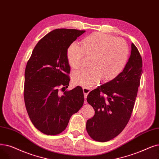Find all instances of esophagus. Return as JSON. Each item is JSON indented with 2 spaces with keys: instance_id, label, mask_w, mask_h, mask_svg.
Listing matches in <instances>:
<instances>
[{
  "instance_id": "34e87169",
  "label": "esophagus",
  "mask_w": 159,
  "mask_h": 159,
  "mask_svg": "<svg viewBox=\"0 0 159 159\" xmlns=\"http://www.w3.org/2000/svg\"><path fill=\"white\" fill-rule=\"evenodd\" d=\"M90 89L87 88V87H84V88H83V92H84V98H85V100H86V98H87V96L88 94L90 93ZM85 103H86V102H85Z\"/></svg>"
}]
</instances>
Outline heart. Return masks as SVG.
Instances as JSON below:
<instances>
[{"label":"heart","mask_w":159,"mask_h":159,"mask_svg":"<svg viewBox=\"0 0 159 159\" xmlns=\"http://www.w3.org/2000/svg\"><path fill=\"white\" fill-rule=\"evenodd\" d=\"M84 55L93 57L90 69L75 70L72 81L75 84L90 87L101 79L109 81L123 70L129 56V48L123 39L100 32L90 34L82 40L81 47L72 43L66 50V59L73 69L83 64Z\"/></svg>","instance_id":"heart-1"}]
</instances>
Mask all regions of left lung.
I'll use <instances>...</instances> for the list:
<instances>
[{
    "label": "left lung",
    "mask_w": 159,
    "mask_h": 159,
    "mask_svg": "<svg viewBox=\"0 0 159 159\" xmlns=\"http://www.w3.org/2000/svg\"><path fill=\"white\" fill-rule=\"evenodd\" d=\"M142 67V57L132 43L131 56L123 71L89 93L87 101L94 108L95 114L87 121L86 129L93 140L107 142L123 131L133 110Z\"/></svg>",
    "instance_id": "1"
}]
</instances>
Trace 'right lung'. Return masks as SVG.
<instances>
[{
	"instance_id": "1",
	"label": "right lung",
	"mask_w": 159,
	"mask_h": 159,
	"mask_svg": "<svg viewBox=\"0 0 159 159\" xmlns=\"http://www.w3.org/2000/svg\"><path fill=\"white\" fill-rule=\"evenodd\" d=\"M85 30L56 29L37 43L25 72L24 99L28 116L43 133L56 135L63 131L71 116L84 102L81 87L69 85L70 68L66 59L69 45ZM61 87L63 93H59Z\"/></svg>"
}]
</instances>
